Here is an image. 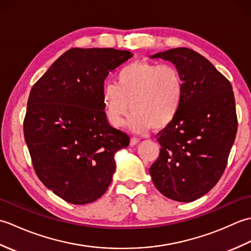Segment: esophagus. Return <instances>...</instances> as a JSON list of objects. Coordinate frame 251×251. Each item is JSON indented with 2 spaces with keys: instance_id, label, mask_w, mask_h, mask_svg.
Wrapping results in <instances>:
<instances>
[{
  "instance_id": "34e87169",
  "label": "esophagus",
  "mask_w": 251,
  "mask_h": 251,
  "mask_svg": "<svg viewBox=\"0 0 251 251\" xmlns=\"http://www.w3.org/2000/svg\"><path fill=\"white\" fill-rule=\"evenodd\" d=\"M140 142V139H138V138H131L130 139V146H136V145H138V143Z\"/></svg>"
}]
</instances>
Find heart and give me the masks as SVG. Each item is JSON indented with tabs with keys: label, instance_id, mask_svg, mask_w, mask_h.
<instances>
[{
	"label": "heart",
	"instance_id": "b5f03b06",
	"mask_svg": "<svg viewBox=\"0 0 251 251\" xmlns=\"http://www.w3.org/2000/svg\"><path fill=\"white\" fill-rule=\"evenodd\" d=\"M184 98V82L170 65L135 61L117 73L116 84L103 85L101 92L106 121L113 127L128 122L131 131L142 134L152 126L163 129L178 115Z\"/></svg>",
	"mask_w": 251,
	"mask_h": 251
}]
</instances>
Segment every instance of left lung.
Here are the masks:
<instances>
[{"label": "left lung", "instance_id": "obj_1", "mask_svg": "<svg viewBox=\"0 0 251 251\" xmlns=\"http://www.w3.org/2000/svg\"><path fill=\"white\" fill-rule=\"evenodd\" d=\"M151 58L174 63L184 98L176 119L156 135L162 148L149 172L163 195L190 202L214 188L226 169L237 131L232 85L193 50L179 47Z\"/></svg>", "mask_w": 251, "mask_h": 251}]
</instances>
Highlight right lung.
<instances>
[{
    "mask_svg": "<svg viewBox=\"0 0 251 251\" xmlns=\"http://www.w3.org/2000/svg\"><path fill=\"white\" fill-rule=\"evenodd\" d=\"M132 57L114 49H71L32 87L24 122L37 177L68 202L84 205L108 190L115 153L129 137L106 121L101 92L109 72Z\"/></svg>",
    "mask_w": 251,
    "mask_h": 251,
    "instance_id": "obj_1",
    "label": "right lung"
}]
</instances>
